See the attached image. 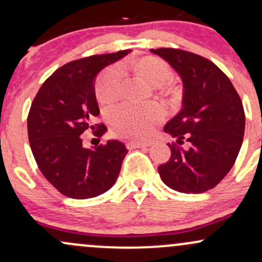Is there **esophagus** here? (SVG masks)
I'll return each instance as SVG.
<instances>
[{
    "label": "esophagus",
    "instance_id": "esophagus-1",
    "mask_svg": "<svg viewBox=\"0 0 262 262\" xmlns=\"http://www.w3.org/2000/svg\"><path fill=\"white\" fill-rule=\"evenodd\" d=\"M127 146L129 149L133 148H146V146H150L149 143H140V141H128Z\"/></svg>",
    "mask_w": 262,
    "mask_h": 262
}]
</instances>
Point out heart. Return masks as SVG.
I'll use <instances>...</instances> for the list:
<instances>
[{"label":"heart","instance_id":"heart-1","mask_svg":"<svg viewBox=\"0 0 262 262\" xmlns=\"http://www.w3.org/2000/svg\"><path fill=\"white\" fill-rule=\"evenodd\" d=\"M123 68L125 62L122 64ZM137 74L144 77L165 96L177 97L180 86L170 79L172 70L166 61L156 56H144L133 64ZM123 74L119 65H112L98 75L95 82V93L97 100L103 104L118 101L122 96ZM164 118V110L160 104L151 103L146 106L124 103L110 111L108 121L114 134L119 137L145 139L154 130V127Z\"/></svg>","mask_w":262,"mask_h":262}]
</instances>
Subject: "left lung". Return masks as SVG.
<instances>
[{
  "label": "left lung",
  "mask_w": 262,
  "mask_h": 262,
  "mask_svg": "<svg viewBox=\"0 0 262 262\" xmlns=\"http://www.w3.org/2000/svg\"><path fill=\"white\" fill-rule=\"evenodd\" d=\"M177 71L183 82L182 110L164 130L177 138L167 144L170 160L159 166L166 186L182 193H202L227 176L245 130L242 100L217 65L197 54L173 48L151 49ZM183 140L190 148L179 146Z\"/></svg>",
  "instance_id": "8db88e82"
}]
</instances>
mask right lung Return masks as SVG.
<instances>
[{"instance_id": "obj_1", "label": "right lung", "mask_w": 262, "mask_h": 262, "mask_svg": "<svg viewBox=\"0 0 262 262\" xmlns=\"http://www.w3.org/2000/svg\"><path fill=\"white\" fill-rule=\"evenodd\" d=\"M130 50L92 55L68 62L48 77L28 113V139L39 170L60 193L75 200L92 198L116 182L128 150L118 140L83 148L82 135L107 130L95 123L100 114L95 77L104 66Z\"/></svg>"}]
</instances>
